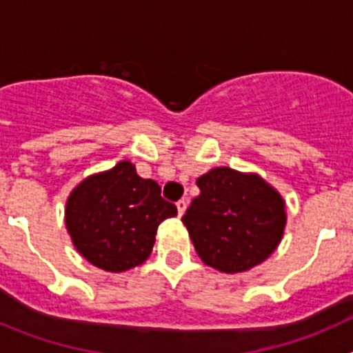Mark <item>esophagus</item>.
<instances>
[{
	"label": "esophagus",
	"instance_id": "1",
	"mask_svg": "<svg viewBox=\"0 0 353 353\" xmlns=\"http://www.w3.org/2000/svg\"><path fill=\"white\" fill-rule=\"evenodd\" d=\"M176 208H179V215H180V217H182V215L185 214V210H187V201H185V199H180L179 203H176Z\"/></svg>",
	"mask_w": 353,
	"mask_h": 353
}]
</instances>
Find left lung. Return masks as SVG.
Segmentation results:
<instances>
[{
	"label": "left lung",
	"mask_w": 353,
	"mask_h": 353,
	"mask_svg": "<svg viewBox=\"0 0 353 353\" xmlns=\"http://www.w3.org/2000/svg\"><path fill=\"white\" fill-rule=\"evenodd\" d=\"M199 196L182 223L196 252L221 272H244L270 256L286 224L283 198L258 174L215 168L196 180Z\"/></svg>",
	"instance_id": "1"
}]
</instances>
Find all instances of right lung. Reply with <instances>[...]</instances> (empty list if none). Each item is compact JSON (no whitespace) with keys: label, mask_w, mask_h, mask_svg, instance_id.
<instances>
[{"label":"right lung","mask_w":353,"mask_h":353,"mask_svg":"<svg viewBox=\"0 0 353 353\" xmlns=\"http://www.w3.org/2000/svg\"><path fill=\"white\" fill-rule=\"evenodd\" d=\"M77 251L108 272H121L150 256L159 224L176 215L155 180L141 179L129 161L93 174L72 191L65 210Z\"/></svg>","instance_id":"obj_1"}]
</instances>
